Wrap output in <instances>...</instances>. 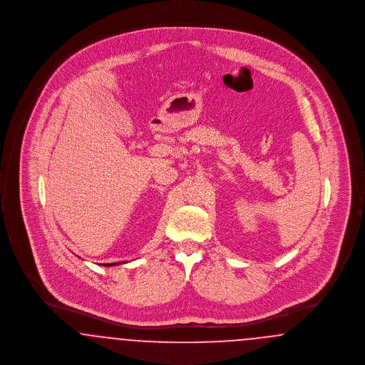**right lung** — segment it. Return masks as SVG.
Here are the masks:
<instances>
[{"instance_id": "add662e5", "label": "right lung", "mask_w": 365, "mask_h": 365, "mask_svg": "<svg viewBox=\"0 0 365 365\" xmlns=\"http://www.w3.org/2000/svg\"><path fill=\"white\" fill-rule=\"evenodd\" d=\"M119 264H123V262H108V264H103L105 267H115V265H119Z\"/></svg>"}]
</instances>
